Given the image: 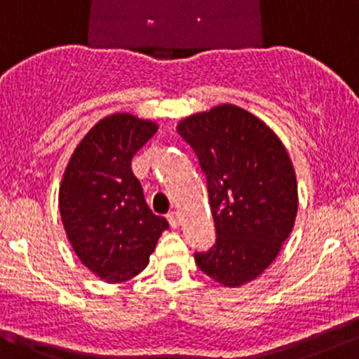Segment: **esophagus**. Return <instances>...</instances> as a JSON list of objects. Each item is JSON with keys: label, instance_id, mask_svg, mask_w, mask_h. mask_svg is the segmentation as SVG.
<instances>
[{"label": "esophagus", "instance_id": "esophagus-1", "mask_svg": "<svg viewBox=\"0 0 359 359\" xmlns=\"http://www.w3.org/2000/svg\"><path fill=\"white\" fill-rule=\"evenodd\" d=\"M168 221L169 224H171L172 228H178L181 224V217H180V212H176V210H172V212L168 214Z\"/></svg>", "mask_w": 359, "mask_h": 359}]
</instances>
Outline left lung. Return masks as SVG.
I'll return each mask as SVG.
<instances>
[{
	"label": "left lung",
	"instance_id": "obj_1",
	"mask_svg": "<svg viewBox=\"0 0 359 359\" xmlns=\"http://www.w3.org/2000/svg\"><path fill=\"white\" fill-rule=\"evenodd\" d=\"M178 135L205 175L216 243L195 262L224 287L250 283L275 261L297 216V180L278 136L224 103L180 121Z\"/></svg>",
	"mask_w": 359,
	"mask_h": 359
}]
</instances>
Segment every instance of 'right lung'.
I'll use <instances>...</instances> for the list:
<instances>
[{"instance_id": "add662e5", "label": "right lung", "mask_w": 359, "mask_h": 359, "mask_svg": "<svg viewBox=\"0 0 359 359\" xmlns=\"http://www.w3.org/2000/svg\"><path fill=\"white\" fill-rule=\"evenodd\" d=\"M157 129L154 121L126 112L103 117L76 147L62 178L58 207L70 245L109 283L142 273L169 228L149 209L131 171L135 154Z\"/></svg>"}]
</instances>
